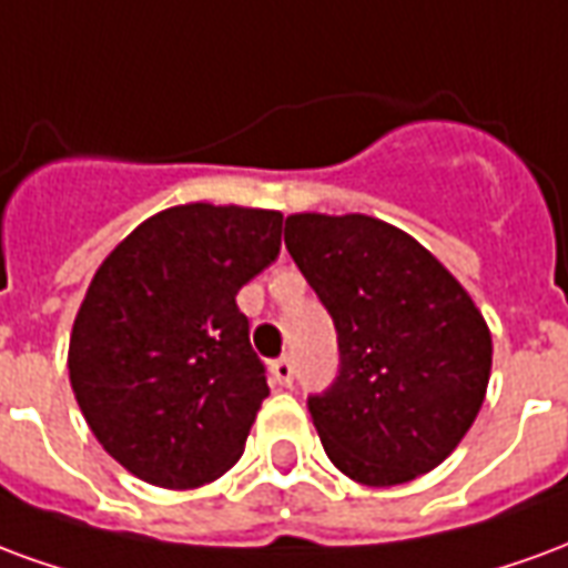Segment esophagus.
<instances>
[{
    "mask_svg": "<svg viewBox=\"0 0 568 568\" xmlns=\"http://www.w3.org/2000/svg\"><path fill=\"white\" fill-rule=\"evenodd\" d=\"M271 374H273V381L280 383V386H292V381H295V362L288 356L283 358H276L271 365Z\"/></svg>",
    "mask_w": 568,
    "mask_h": 568,
    "instance_id": "esophagus-1",
    "label": "esophagus"
}]
</instances>
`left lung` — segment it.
Wrapping results in <instances>:
<instances>
[{
  "label": "left lung",
  "mask_w": 568,
  "mask_h": 568,
  "mask_svg": "<svg viewBox=\"0 0 568 568\" xmlns=\"http://www.w3.org/2000/svg\"><path fill=\"white\" fill-rule=\"evenodd\" d=\"M285 248L337 328V377L307 398L328 459L368 487L432 471L487 395L493 341L475 301L414 236L371 215H288Z\"/></svg>",
  "instance_id": "8db88e82"
}]
</instances>
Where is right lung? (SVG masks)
I'll return each mask as SVG.
<instances>
[{"mask_svg": "<svg viewBox=\"0 0 568 568\" xmlns=\"http://www.w3.org/2000/svg\"><path fill=\"white\" fill-rule=\"evenodd\" d=\"M283 212L187 203L142 222L93 273L69 383L105 453L154 487L222 477L271 395L236 292L276 261Z\"/></svg>", "mask_w": 568, "mask_h": 568, "instance_id": "add662e5", "label": "right lung"}]
</instances>
